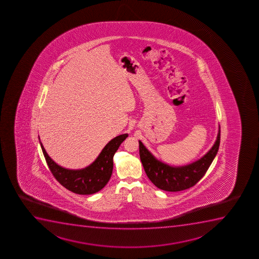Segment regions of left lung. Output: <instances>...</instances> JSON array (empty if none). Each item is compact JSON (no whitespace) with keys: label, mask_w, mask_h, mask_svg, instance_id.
<instances>
[{"label":"left lung","mask_w":259,"mask_h":259,"mask_svg":"<svg viewBox=\"0 0 259 259\" xmlns=\"http://www.w3.org/2000/svg\"><path fill=\"white\" fill-rule=\"evenodd\" d=\"M140 143V157L149 180L158 188L166 192H180L195 186L206 174L213 159L216 157L220 144V126L215 144L200 159L192 164L174 167L159 161Z\"/></svg>","instance_id":"obj_1"}]
</instances>
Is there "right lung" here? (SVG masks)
I'll return each mask as SVG.
<instances>
[{"instance_id": "obj_1", "label": "right lung", "mask_w": 259, "mask_h": 259, "mask_svg": "<svg viewBox=\"0 0 259 259\" xmlns=\"http://www.w3.org/2000/svg\"><path fill=\"white\" fill-rule=\"evenodd\" d=\"M127 137L128 134H125L113 139L104 147L93 164L80 170L61 167L49 157L42 144L40 143L47 164L61 186L76 194L90 195L101 191L109 181L113 172V155Z\"/></svg>"}]
</instances>
